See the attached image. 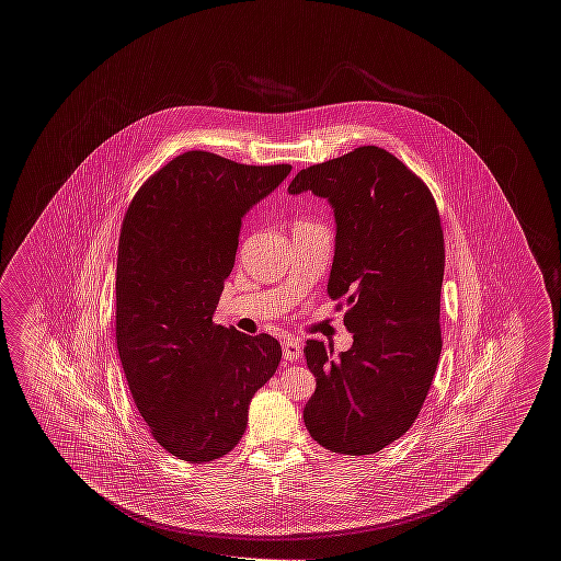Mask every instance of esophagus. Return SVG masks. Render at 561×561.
Returning <instances> with one entry per match:
<instances>
[{"mask_svg":"<svg viewBox=\"0 0 561 561\" xmlns=\"http://www.w3.org/2000/svg\"><path fill=\"white\" fill-rule=\"evenodd\" d=\"M282 347H284V359H286V362H298V359L302 357V347H300V343L294 341V339H284Z\"/></svg>","mask_w":561,"mask_h":561,"instance_id":"1","label":"esophagus"}]
</instances>
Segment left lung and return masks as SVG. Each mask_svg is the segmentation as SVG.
I'll list each match as a JSON object with an SVG mask.
<instances>
[{"label":"left lung","instance_id":"1","mask_svg":"<svg viewBox=\"0 0 561 561\" xmlns=\"http://www.w3.org/2000/svg\"><path fill=\"white\" fill-rule=\"evenodd\" d=\"M336 220L328 296L343 298L353 345L332 359L307 341L318 387L302 419L332 453H380L416 421L442 353L444 231L427 185L396 156L359 147L294 176Z\"/></svg>","mask_w":561,"mask_h":561}]
</instances>
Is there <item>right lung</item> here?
<instances>
[{
	"instance_id": "add662e5",
	"label": "right lung",
	"mask_w": 561,
	"mask_h": 561,
	"mask_svg": "<svg viewBox=\"0 0 561 561\" xmlns=\"http://www.w3.org/2000/svg\"><path fill=\"white\" fill-rule=\"evenodd\" d=\"M293 165L208 151L165 163L126 213L117 248L115 336L134 403L163 450L210 462L240 444L254 393L282 347L214 323L243 216Z\"/></svg>"
}]
</instances>
